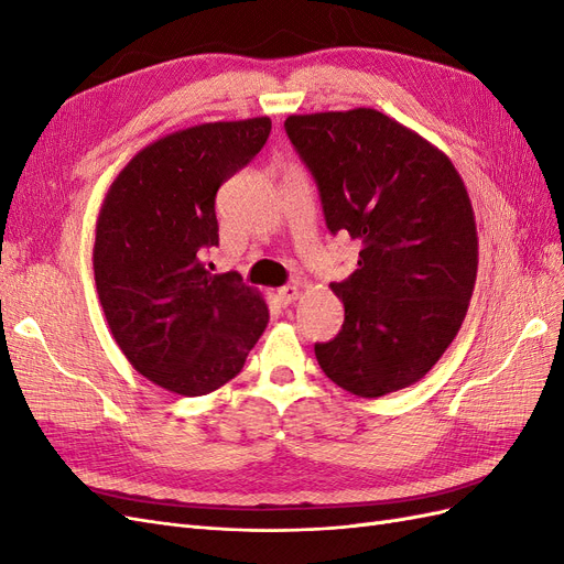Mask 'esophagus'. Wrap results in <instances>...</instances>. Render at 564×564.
<instances>
[{"label":"esophagus","instance_id":"obj_1","mask_svg":"<svg viewBox=\"0 0 564 564\" xmlns=\"http://www.w3.org/2000/svg\"><path fill=\"white\" fill-rule=\"evenodd\" d=\"M299 286L296 284H286V286H282V289H278V301L282 303V305H289V303H294L296 299H299Z\"/></svg>","mask_w":564,"mask_h":564}]
</instances>
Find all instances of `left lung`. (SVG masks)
I'll list each match as a JSON object with an SVG mask.
<instances>
[{
	"label": "left lung",
	"mask_w": 564,
	"mask_h": 564,
	"mask_svg": "<svg viewBox=\"0 0 564 564\" xmlns=\"http://www.w3.org/2000/svg\"><path fill=\"white\" fill-rule=\"evenodd\" d=\"M284 129L311 169L327 228L360 240L357 270L329 284L344 329L315 357L352 395L414 386L449 348L477 278V228L452 160L373 110L289 115Z\"/></svg>",
	"instance_id": "left-lung-1"
}]
</instances>
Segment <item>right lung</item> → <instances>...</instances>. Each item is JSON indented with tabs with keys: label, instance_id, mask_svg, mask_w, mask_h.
<instances>
[{
	"label": "right lung",
	"instance_id": "obj_1",
	"mask_svg": "<svg viewBox=\"0 0 564 564\" xmlns=\"http://www.w3.org/2000/svg\"><path fill=\"white\" fill-rule=\"evenodd\" d=\"M268 133L270 117L166 133L135 152L100 204L94 278L108 329L135 371L176 395L226 386L268 327L259 289L202 261L218 245V187Z\"/></svg>",
	"mask_w": 564,
	"mask_h": 564
}]
</instances>
